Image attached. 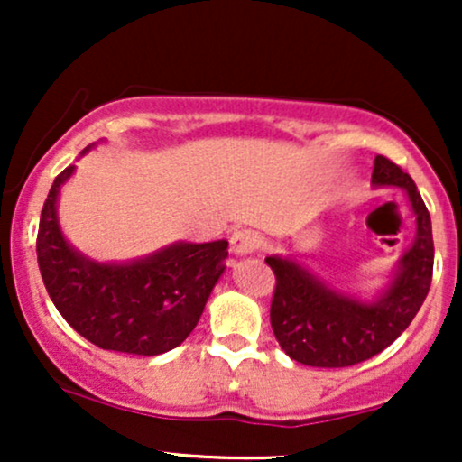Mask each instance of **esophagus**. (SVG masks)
Here are the masks:
<instances>
[{
	"mask_svg": "<svg viewBox=\"0 0 462 462\" xmlns=\"http://www.w3.org/2000/svg\"><path fill=\"white\" fill-rule=\"evenodd\" d=\"M261 245V236L254 230H236L230 238V249L236 254V256H245V254H252L254 249Z\"/></svg>",
	"mask_w": 462,
	"mask_h": 462,
	"instance_id": "obj_1",
	"label": "esophagus"
}]
</instances>
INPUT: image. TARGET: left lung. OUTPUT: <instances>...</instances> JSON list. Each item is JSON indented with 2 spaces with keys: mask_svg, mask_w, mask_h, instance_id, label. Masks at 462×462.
I'll return each mask as SVG.
<instances>
[{
  "mask_svg": "<svg viewBox=\"0 0 462 462\" xmlns=\"http://www.w3.org/2000/svg\"><path fill=\"white\" fill-rule=\"evenodd\" d=\"M374 187L406 190L417 235L397 263L389 289L363 301L332 289L295 258L267 256L275 273L272 328L280 347L310 367H349L383 352L411 326L432 282L434 243L430 213L408 173L389 158L375 156Z\"/></svg>",
  "mask_w": 462,
  "mask_h": 462,
  "instance_id": "8db88e82",
  "label": "left lung"
}]
</instances>
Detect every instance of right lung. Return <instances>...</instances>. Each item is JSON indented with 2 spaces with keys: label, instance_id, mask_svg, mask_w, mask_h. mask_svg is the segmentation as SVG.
Here are the masks:
<instances>
[{
  "label": "right lung",
  "instance_id": "add662e5",
  "mask_svg": "<svg viewBox=\"0 0 462 462\" xmlns=\"http://www.w3.org/2000/svg\"><path fill=\"white\" fill-rule=\"evenodd\" d=\"M73 169L51 184L36 236L39 269L58 312L102 349L158 356L178 347L224 273L227 241L173 243L139 261L95 263L69 245L58 224V195Z\"/></svg>",
  "mask_w": 462,
  "mask_h": 462
}]
</instances>
